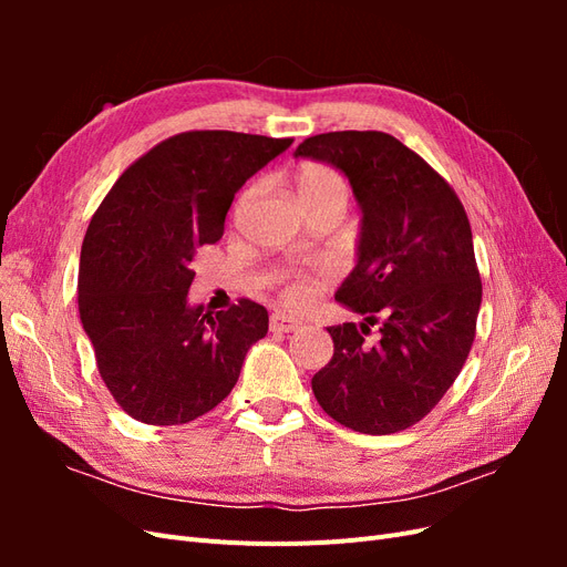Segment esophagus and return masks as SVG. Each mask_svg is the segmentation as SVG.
Segmentation results:
<instances>
[{"label":"esophagus","instance_id":"34e87169","mask_svg":"<svg viewBox=\"0 0 567 567\" xmlns=\"http://www.w3.org/2000/svg\"><path fill=\"white\" fill-rule=\"evenodd\" d=\"M269 329L274 333H293L298 329H302V321L288 317V315H271L269 319Z\"/></svg>","mask_w":567,"mask_h":567}]
</instances>
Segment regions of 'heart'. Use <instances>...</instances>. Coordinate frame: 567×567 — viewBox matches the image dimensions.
Instances as JSON below:
<instances>
[{"label":"heart","mask_w":567,"mask_h":567,"mask_svg":"<svg viewBox=\"0 0 567 567\" xmlns=\"http://www.w3.org/2000/svg\"><path fill=\"white\" fill-rule=\"evenodd\" d=\"M296 192L307 213H315L321 208H338L340 213H346L352 198V188L346 175L326 163L300 165L296 173ZM252 194L255 188H248L241 200H238V210L252 198ZM271 284L274 290H277V298L286 307L300 310V307L310 305L319 293L321 269H281L274 274Z\"/></svg>","instance_id":"obj_1"}]
</instances>
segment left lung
I'll return each mask as SVG.
<instances>
[{
	"instance_id": "obj_1",
	"label": "left lung",
	"mask_w": 567,
	"mask_h": 567,
	"mask_svg": "<svg viewBox=\"0 0 567 567\" xmlns=\"http://www.w3.org/2000/svg\"><path fill=\"white\" fill-rule=\"evenodd\" d=\"M296 156L348 175L362 205L359 262L336 300L364 323L329 326L333 357L312 379L340 425L390 435L431 414L466 364L483 281L466 208L419 153L385 132H326ZM380 326V340L363 338Z\"/></svg>"
}]
</instances>
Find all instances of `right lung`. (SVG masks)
Returning a JSON list of instances; mask_svg holds the SVG:
<instances>
[{"label": "right lung", "instance_id": "1", "mask_svg": "<svg viewBox=\"0 0 567 567\" xmlns=\"http://www.w3.org/2000/svg\"><path fill=\"white\" fill-rule=\"evenodd\" d=\"M293 140L229 130L169 136L136 158L84 234L78 310L117 406L148 425L208 414L267 336L262 305L188 307L203 246L219 241L238 188Z\"/></svg>", "mask_w": 567, "mask_h": 567}]
</instances>
